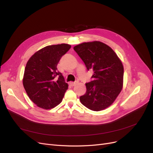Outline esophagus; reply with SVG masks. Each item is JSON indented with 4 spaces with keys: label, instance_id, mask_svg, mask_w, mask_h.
<instances>
[{
    "label": "esophagus",
    "instance_id": "esophagus-1",
    "mask_svg": "<svg viewBox=\"0 0 153 153\" xmlns=\"http://www.w3.org/2000/svg\"><path fill=\"white\" fill-rule=\"evenodd\" d=\"M76 84V82H70L69 83V85L71 87H73L74 85H75Z\"/></svg>",
    "mask_w": 153,
    "mask_h": 153
}]
</instances>
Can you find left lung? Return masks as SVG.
<instances>
[{"label": "left lung", "mask_w": 153, "mask_h": 153, "mask_svg": "<svg viewBox=\"0 0 153 153\" xmlns=\"http://www.w3.org/2000/svg\"><path fill=\"white\" fill-rule=\"evenodd\" d=\"M88 71L92 69V80L86 83V93L80 97L82 105L93 111L102 110L112 104L123 84V64L114 51L100 41L83 43L73 48Z\"/></svg>", "instance_id": "obj_1"}]
</instances>
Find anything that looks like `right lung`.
Masks as SVG:
<instances>
[{
	"instance_id": "obj_1",
	"label": "right lung",
	"mask_w": 153,
	"mask_h": 153,
	"mask_svg": "<svg viewBox=\"0 0 153 153\" xmlns=\"http://www.w3.org/2000/svg\"><path fill=\"white\" fill-rule=\"evenodd\" d=\"M70 48L68 44L47 46L27 62L23 84L29 98L39 107L48 110L61 103L68 85L57 66Z\"/></svg>"
}]
</instances>
